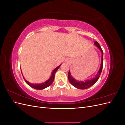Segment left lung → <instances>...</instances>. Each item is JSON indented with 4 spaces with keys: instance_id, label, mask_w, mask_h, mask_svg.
I'll use <instances>...</instances> for the list:
<instances>
[{
    "instance_id": "left-lung-1",
    "label": "left lung",
    "mask_w": 125,
    "mask_h": 125,
    "mask_svg": "<svg viewBox=\"0 0 125 125\" xmlns=\"http://www.w3.org/2000/svg\"><path fill=\"white\" fill-rule=\"evenodd\" d=\"M94 45L96 46L98 48H99V50H100V51L102 52V60H101V65L100 68V69L98 71L97 73L96 74V75H95V77L91 79H89V80H87L85 81H77L74 79L73 77L71 76V73L70 70L69 71L68 73V79L69 82L71 83V84L73 85L74 86H75L76 88L79 89H88L90 87H91V86H92L93 84H94L95 83V82L98 80V79L100 78V76L101 75V73H102V68H103V52L102 49L101 48V47L100 46V44H99V43L95 41L94 42Z\"/></svg>"
}]
</instances>
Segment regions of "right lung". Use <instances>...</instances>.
I'll return each instance as SVG.
<instances>
[{
	"instance_id": "1",
	"label": "right lung",
	"mask_w": 125,
	"mask_h": 125,
	"mask_svg": "<svg viewBox=\"0 0 125 125\" xmlns=\"http://www.w3.org/2000/svg\"><path fill=\"white\" fill-rule=\"evenodd\" d=\"M61 66V65H60L59 66H58L57 67H56V68L52 71V75L51 77L50 78V79L47 80V81H46L45 82H44V83H40V84H33V83H30V82H29L28 81H26V80H25V79L23 75V77L24 78V80H25V82L27 83L30 86L32 87V88L35 89H37V90H42L44 89L45 88H47V87L49 86L50 85H51L52 84V82L54 81V78H55V73H56L57 70L60 67V66Z\"/></svg>"
}]
</instances>
